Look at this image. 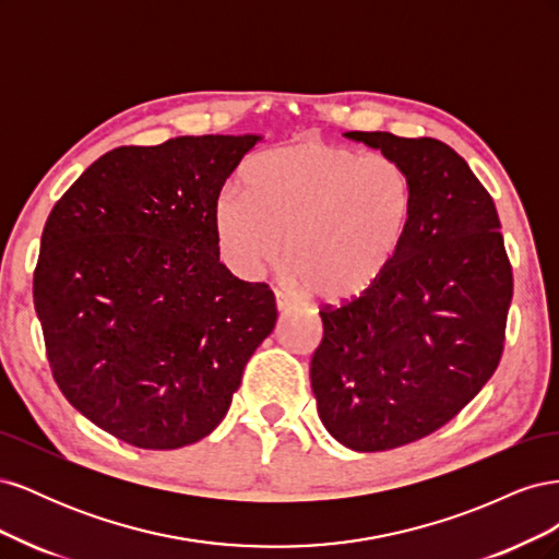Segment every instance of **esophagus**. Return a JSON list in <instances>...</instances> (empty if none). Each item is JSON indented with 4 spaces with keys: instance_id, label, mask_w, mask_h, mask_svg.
Returning <instances> with one entry per match:
<instances>
[{
    "instance_id": "1",
    "label": "esophagus",
    "mask_w": 559,
    "mask_h": 559,
    "mask_svg": "<svg viewBox=\"0 0 559 559\" xmlns=\"http://www.w3.org/2000/svg\"><path fill=\"white\" fill-rule=\"evenodd\" d=\"M275 306H277V310L280 312H289L292 308H294V300L289 298V296H284V294H275Z\"/></svg>"
}]
</instances>
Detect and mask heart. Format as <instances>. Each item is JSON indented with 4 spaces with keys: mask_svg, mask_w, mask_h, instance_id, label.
<instances>
[{
    "mask_svg": "<svg viewBox=\"0 0 559 559\" xmlns=\"http://www.w3.org/2000/svg\"><path fill=\"white\" fill-rule=\"evenodd\" d=\"M245 189L224 191L214 207L226 263L257 275L286 235V277L326 302L368 292L396 261L415 216V183L401 163L317 140L253 158Z\"/></svg>",
    "mask_w": 559,
    "mask_h": 559,
    "instance_id": "1",
    "label": "heart"
}]
</instances>
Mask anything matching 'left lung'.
I'll use <instances>...</instances> for the list:
<instances>
[{"label": "left lung", "mask_w": 559, "mask_h": 559, "mask_svg": "<svg viewBox=\"0 0 559 559\" xmlns=\"http://www.w3.org/2000/svg\"><path fill=\"white\" fill-rule=\"evenodd\" d=\"M401 163L415 216L396 261L341 308H324L310 382L321 425L349 450L382 452L441 429L492 378L513 273L501 224L466 160L431 138L345 132Z\"/></svg>", "instance_id": "obj_1"}]
</instances>
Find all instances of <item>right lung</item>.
Instances as JSON below:
<instances>
[{"mask_svg": "<svg viewBox=\"0 0 559 559\" xmlns=\"http://www.w3.org/2000/svg\"><path fill=\"white\" fill-rule=\"evenodd\" d=\"M261 134L121 146L67 191L41 233L35 310L64 399L144 450L226 417L277 321L275 296L218 261L214 207Z\"/></svg>", "mask_w": 559, "mask_h": 559, "instance_id": "1", "label": "right lung"}]
</instances>
